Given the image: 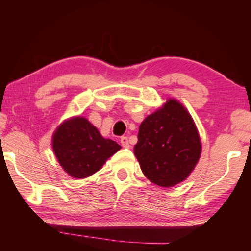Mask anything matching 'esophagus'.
<instances>
[{
    "label": "esophagus",
    "instance_id": "esophagus-1",
    "mask_svg": "<svg viewBox=\"0 0 251 251\" xmlns=\"http://www.w3.org/2000/svg\"><path fill=\"white\" fill-rule=\"evenodd\" d=\"M121 143H122V146L124 147V148H129L130 147L129 141H128V138H127V137H122L121 138Z\"/></svg>",
    "mask_w": 251,
    "mask_h": 251
}]
</instances>
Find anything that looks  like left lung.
<instances>
[{
  "mask_svg": "<svg viewBox=\"0 0 251 251\" xmlns=\"http://www.w3.org/2000/svg\"><path fill=\"white\" fill-rule=\"evenodd\" d=\"M135 155L146 177L170 188L193 172L201 153L199 130L189 111L177 99H167L139 127Z\"/></svg>",
  "mask_w": 251,
  "mask_h": 251,
  "instance_id": "left-lung-1",
  "label": "left lung"
}]
</instances>
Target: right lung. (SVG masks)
Wrapping results in <instances>:
<instances>
[{
	"mask_svg": "<svg viewBox=\"0 0 251 251\" xmlns=\"http://www.w3.org/2000/svg\"><path fill=\"white\" fill-rule=\"evenodd\" d=\"M51 146L60 166L76 179L87 178L98 172L106 159L122 148L101 136L83 116H73L62 122L52 135Z\"/></svg>",
	"mask_w": 251,
	"mask_h": 251,
	"instance_id": "obj_1",
	"label": "right lung"
}]
</instances>
